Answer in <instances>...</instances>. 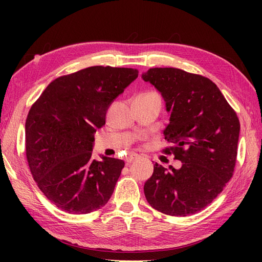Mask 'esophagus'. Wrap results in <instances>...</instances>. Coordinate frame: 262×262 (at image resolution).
Segmentation results:
<instances>
[{
  "mask_svg": "<svg viewBox=\"0 0 262 262\" xmlns=\"http://www.w3.org/2000/svg\"><path fill=\"white\" fill-rule=\"evenodd\" d=\"M137 158L138 157H137L136 154H129V155H128V157H126V160H125L126 161V164L128 165L129 163H132L133 161H135Z\"/></svg>",
  "mask_w": 262,
  "mask_h": 262,
  "instance_id": "esophagus-1",
  "label": "esophagus"
}]
</instances>
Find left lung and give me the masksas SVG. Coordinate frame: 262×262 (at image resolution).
<instances>
[{
    "label": "left lung",
    "mask_w": 262,
    "mask_h": 262,
    "mask_svg": "<svg viewBox=\"0 0 262 262\" xmlns=\"http://www.w3.org/2000/svg\"><path fill=\"white\" fill-rule=\"evenodd\" d=\"M142 77L161 92L170 113L163 134L171 146L162 153L181 161L179 170L154 164L144 185L146 200L165 215L196 214L233 177L240 120L215 83L203 75L155 68Z\"/></svg>",
    "instance_id": "8db88e82"
}]
</instances>
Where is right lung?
<instances>
[{"label": "right lung", "mask_w": 262, "mask_h": 262, "mask_svg": "<svg viewBox=\"0 0 262 262\" xmlns=\"http://www.w3.org/2000/svg\"><path fill=\"white\" fill-rule=\"evenodd\" d=\"M138 76L127 68L91 66L59 76L31 105L26 157L49 202L70 214H89L108 203L124 161L92 158L94 133L110 103Z\"/></svg>", "instance_id": "right-lung-1"}]
</instances>
